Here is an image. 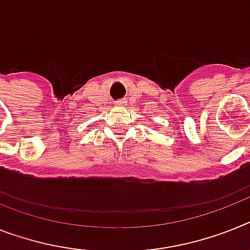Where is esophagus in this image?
<instances>
[{
    "label": "esophagus",
    "instance_id": "1",
    "mask_svg": "<svg viewBox=\"0 0 250 250\" xmlns=\"http://www.w3.org/2000/svg\"><path fill=\"white\" fill-rule=\"evenodd\" d=\"M123 104H125L123 100H118V102H117V105H123Z\"/></svg>",
    "mask_w": 250,
    "mask_h": 250
}]
</instances>
